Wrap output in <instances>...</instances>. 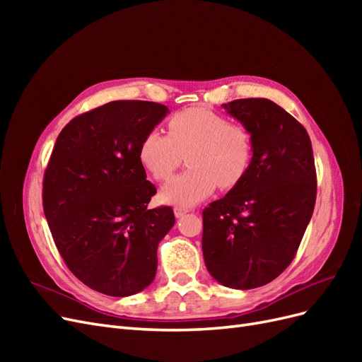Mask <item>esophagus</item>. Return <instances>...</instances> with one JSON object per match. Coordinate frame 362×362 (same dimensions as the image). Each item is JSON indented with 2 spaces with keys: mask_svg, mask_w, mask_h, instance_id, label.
I'll return each instance as SVG.
<instances>
[{
  "mask_svg": "<svg viewBox=\"0 0 362 362\" xmlns=\"http://www.w3.org/2000/svg\"><path fill=\"white\" fill-rule=\"evenodd\" d=\"M173 211H175V216L177 217H182L185 213H189L190 211V208H187V206H181V205H177L173 208Z\"/></svg>",
  "mask_w": 362,
  "mask_h": 362,
  "instance_id": "34e87169",
  "label": "esophagus"
}]
</instances>
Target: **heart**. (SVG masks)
Listing matches in <instances>:
<instances>
[{"mask_svg":"<svg viewBox=\"0 0 362 362\" xmlns=\"http://www.w3.org/2000/svg\"><path fill=\"white\" fill-rule=\"evenodd\" d=\"M169 136L151 131L141 141L140 160L157 181H169L187 158L189 169L175 178L163 198L180 205L205 199L218 185L229 190L242 182L254 156L246 125L206 108H187L168 122Z\"/></svg>","mask_w":362,"mask_h":362,"instance_id":"obj_1","label":"heart"}]
</instances>
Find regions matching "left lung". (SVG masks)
<instances>
[{"label": "left lung", "instance_id": "8db88e82", "mask_svg": "<svg viewBox=\"0 0 362 362\" xmlns=\"http://www.w3.org/2000/svg\"><path fill=\"white\" fill-rule=\"evenodd\" d=\"M246 125L254 156L246 177L202 211L210 275L229 288L266 286L299 249L315 205L317 175L303 125L266 98L222 105Z\"/></svg>", "mask_w": 362, "mask_h": 362}]
</instances>
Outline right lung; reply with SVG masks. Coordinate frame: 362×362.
Returning a JSON list of instances; mask_svg holds the SVG:
<instances>
[{
  "mask_svg": "<svg viewBox=\"0 0 362 362\" xmlns=\"http://www.w3.org/2000/svg\"><path fill=\"white\" fill-rule=\"evenodd\" d=\"M169 108L112 101L62 129L43 175V213L64 264L87 287L115 298L146 288L173 210H149L157 193L140 160L141 141Z\"/></svg>",
  "mask_w": 362,
  "mask_h": 362,
  "instance_id": "1",
  "label": "right lung"
}]
</instances>
